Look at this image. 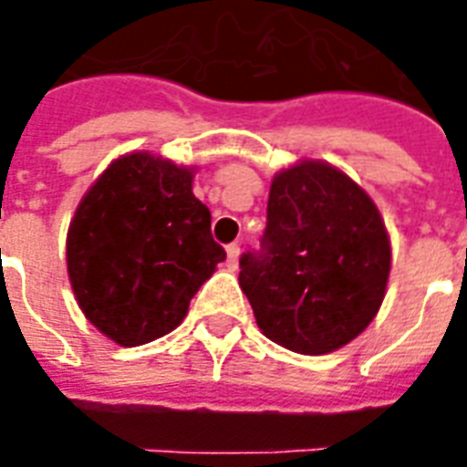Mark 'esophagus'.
Segmentation results:
<instances>
[{
  "mask_svg": "<svg viewBox=\"0 0 467 467\" xmlns=\"http://www.w3.org/2000/svg\"><path fill=\"white\" fill-rule=\"evenodd\" d=\"M237 265H240V244L234 242V244H227V266L234 272Z\"/></svg>",
  "mask_w": 467,
  "mask_h": 467,
  "instance_id": "obj_1",
  "label": "esophagus"
}]
</instances>
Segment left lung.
Masks as SVG:
<instances>
[{
    "label": "left lung",
    "instance_id": "1",
    "mask_svg": "<svg viewBox=\"0 0 467 467\" xmlns=\"http://www.w3.org/2000/svg\"><path fill=\"white\" fill-rule=\"evenodd\" d=\"M240 266L259 330L286 350L326 355L375 320L391 244L360 183L333 163L301 159L272 178L265 252Z\"/></svg>",
    "mask_w": 467,
    "mask_h": 467
}]
</instances>
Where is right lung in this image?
<instances>
[{
    "mask_svg": "<svg viewBox=\"0 0 467 467\" xmlns=\"http://www.w3.org/2000/svg\"><path fill=\"white\" fill-rule=\"evenodd\" d=\"M193 176L195 166L130 151L99 173L70 220L66 262L78 306L122 348L178 328L225 259Z\"/></svg>",
    "mask_w": 467,
    "mask_h": 467,
    "instance_id": "right-lung-1",
    "label": "right lung"
}]
</instances>
